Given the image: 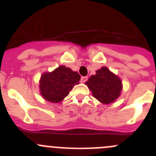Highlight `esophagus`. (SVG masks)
Listing matches in <instances>:
<instances>
[{
  "mask_svg": "<svg viewBox=\"0 0 156 156\" xmlns=\"http://www.w3.org/2000/svg\"><path fill=\"white\" fill-rule=\"evenodd\" d=\"M87 80V76H82L81 77V83H85Z\"/></svg>",
  "mask_w": 156,
  "mask_h": 156,
  "instance_id": "1",
  "label": "esophagus"
}]
</instances>
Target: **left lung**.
<instances>
[{"instance_id":"1","label":"left lung","mask_w":156,"mask_h":156,"mask_svg":"<svg viewBox=\"0 0 156 156\" xmlns=\"http://www.w3.org/2000/svg\"><path fill=\"white\" fill-rule=\"evenodd\" d=\"M95 98L103 104L114 102L122 90V81L109 71L107 67H101L86 82Z\"/></svg>"}]
</instances>
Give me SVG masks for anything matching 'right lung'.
I'll return each instance as SVG.
<instances>
[{"label":"right lung","mask_w":156,"mask_h":156,"mask_svg":"<svg viewBox=\"0 0 156 156\" xmlns=\"http://www.w3.org/2000/svg\"><path fill=\"white\" fill-rule=\"evenodd\" d=\"M80 76L77 72L64 66L51 73L42 74L40 80L41 94L45 100L52 103H58L69 94L76 84L79 83Z\"/></svg>","instance_id":"add662e5"}]
</instances>
